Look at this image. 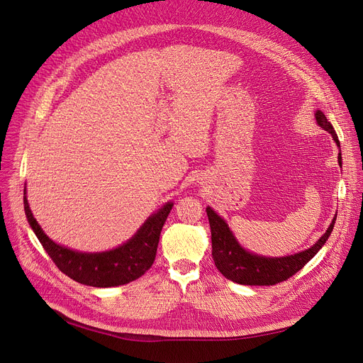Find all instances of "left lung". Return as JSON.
<instances>
[{
    "label": "left lung",
    "instance_id": "8db88e82",
    "mask_svg": "<svg viewBox=\"0 0 363 363\" xmlns=\"http://www.w3.org/2000/svg\"><path fill=\"white\" fill-rule=\"evenodd\" d=\"M318 124L331 133L333 139L340 146L338 135L335 134V130L330 121L326 119L322 111H318L316 113ZM338 164L341 165V153L338 157ZM206 216L210 220L211 228V245H213V258L216 267L220 270V273L228 278L229 281H233L240 285H276L279 282H284L289 279L291 276H294L298 270H301L312 258L316 255V252L323 247L326 239L330 238L337 214L330 224V228L322 235V238L318 242L303 252L288 255V257H279V258H270V257H260L255 254H250L242 247L238 244L233 233L228 228L226 221H224L220 216H217L210 206L206 208Z\"/></svg>",
    "mask_w": 363,
    "mask_h": 363
}]
</instances>
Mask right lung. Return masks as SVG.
<instances>
[{"instance_id":"1","label":"right lung","mask_w":363,"mask_h":363,"mask_svg":"<svg viewBox=\"0 0 363 363\" xmlns=\"http://www.w3.org/2000/svg\"><path fill=\"white\" fill-rule=\"evenodd\" d=\"M23 205L28 223L57 269L82 285L97 288L125 285L140 278L150 269L157 257L162 226L172 208L171 202L165 203L158 213L152 214L146 220L127 244L112 251L87 254L77 252L53 242L33 218L26 196L23 198Z\"/></svg>"}]
</instances>
